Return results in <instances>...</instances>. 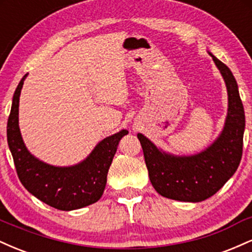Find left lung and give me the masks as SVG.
Returning <instances> with one entry per match:
<instances>
[{"instance_id": "8db88e82", "label": "left lung", "mask_w": 252, "mask_h": 252, "mask_svg": "<svg viewBox=\"0 0 252 252\" xmlns=\"http://www.w3.org/2000/svg\"><path fill=\"white\" fill-rule=\"evenodd\" d=\"M227 90V115L218 137L200 153L174 155L137 134L149 179L156 192L173 200L199 202L216 194L238 168L243 153L245 115L232 72L211 52Z\"/></svg>"}]
</instances>
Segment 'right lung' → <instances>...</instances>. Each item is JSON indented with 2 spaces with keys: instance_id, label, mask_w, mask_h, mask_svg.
Returning a JSON list of instances; mask_svg holds the SVG:
<instances>
[{
  "instance_id": "1",
  "label": "right lung",
  "mask_w": 252,
  "mask_h": 252,
  "mask_svg": "<svg viewBox=\"0 0 252 252\" xmlns=\"http://www.w3.org/2000/svg\"><path fill=\"white\" fill-rule=\"evenodd\" d=\"M26 77L27 74L14 92L7 124L8 146L20 181L31 194L57 210L72 211L94 204L103 195L112 158L128 130L105 137L88 158L73 166L59 167L43 162L27 149L20 131L19 103Z\"/></svg>"
}]
</instances>
